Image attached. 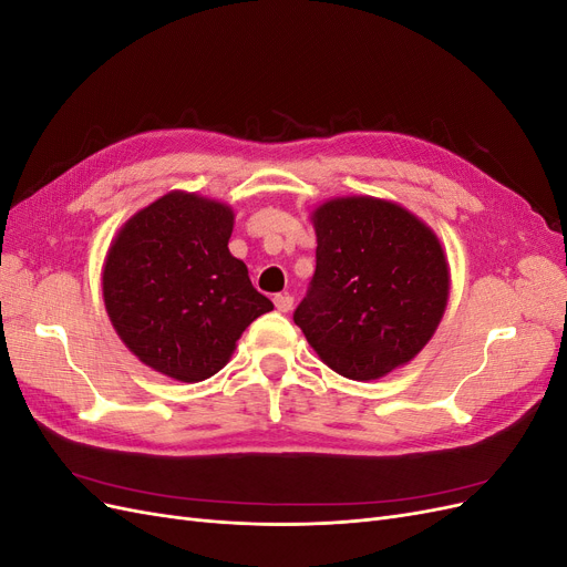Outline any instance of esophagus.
<instances>
[{
    "instance_id": "1",
    "label": "esophagus",
    "mask_w": 567,
    "mask_h": 567,
    "mask_svg": "<svg viewBox=\"0 0 567 567\" xmlns=\"http://www.w3.org/2000/svg\"><path fill=\"white\" fill-rule=\"evenodd\" d=\"M274 305H277V310L279 312H290V307H293V296H288V293H279V296H274Z\"/></svg>"
}]
</instances>
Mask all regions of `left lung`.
<instances>
[{
	"mask_svg": "<svg viewBox=\"0 0 567 567\" xmlns=\"http://www.w3.org/2000/svg\"><path fill=\"white\" fill-rule=\"evenodd\" d=\"M317 269L293 321L326 367L375 381L414 359L444 315L450 269L419 217L369 196L315 213Z\"/></svg>",
	"mask_w": 567,
	"mask_h": 567,
	"instance_id": "left-lung-1",
	"label": "left lung"
}]
</instances>
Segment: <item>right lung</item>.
Instances as JSON below:
<instances>
[{
    "mask_svg": "<svg viewBox=\"0 0 567 567\" xmlns=\"http://www.w3.org/2000/svg\"><path fill=\"white\" fill-rule=\"evenodd\" d=\"M225 203L173 192L120 229L104 265L113 329L151 369L182 383L210 379L236 340L274 305L229 252Z\"/></svg>",
    "mask_w": 567,
    "mask_h": 567,
    "instance_id": "right-lung-1",
    "label": "right lung"
}]
</instances>
